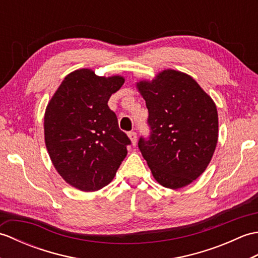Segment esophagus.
Segmentation results:
<instances>
[{
  "instance_id": "obj_1",
  "label": "esophagus",
  "mask_w": 258,
  "mask_h": 258,
  "mask_svg": "<svg viewBox=\"0 0 258 258\" xmlns=\"http://www.w3.org/2000/svg\"><path fill=\"white\" fill-rule=\"evenodd\" d=\"M128 138L131 140V142H132V145H136V142H138V134H136L135 132H128Z\"/></svg>"
}]
</instances>
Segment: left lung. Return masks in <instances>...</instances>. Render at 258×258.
I'll return each mask as SVG.
<instances>
[{"mask_svg":"<svg viewBox=\"0 0 258 258\" xmlns=\"http://www.w3.org/2000/svg\"><path fill=\"white\" fill-rule=\"evenodd\" d=\"M149 109L150 136L139 149L153 176L167 188H180L202 175L218 138L215 103L189 75L165 70L138 83Z\"/></svg>","mask_w":258,"mask_h":258,"instance_id":"8db88e82","label":"left lung"}]
</instances>
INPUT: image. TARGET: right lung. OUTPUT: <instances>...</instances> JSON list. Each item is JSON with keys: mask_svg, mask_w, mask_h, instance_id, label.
<instances>
[{"mask_svg": "<svg viewBox=\"0 0 258 258\" xmlns=\"http://www.w3.org/2000/svg\"><path fill=\"white\" fill-rule=\"evenodd\" d=\"M123 83L122 76L106 79L91 70H78L63 80L48 103L46 149L58 174L75 188H103L127 154L131 140L107 105Z\"/></svg>", "mask_w": 258, "mask_h": 258, "instance_id": "obj_1", "label": "right lung"}]
</instances>
